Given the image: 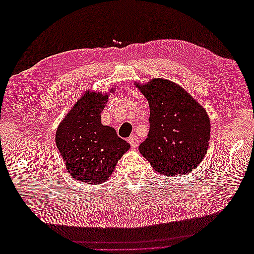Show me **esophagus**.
I'll return each mask as SVG.
<instances>
[{
  "mask_svg": "<svg viewBox=\"0 0 254 254\" xmlns=\"http://www.w3.org/2000/svg\"><path fill=\"white\" fill-rule=\"evenodd\" d=\"M128 142H129V144L131 145V147H133V148H135V147H137V146H139V139H137V136H135V135H131L128 139Z\"/></svg>",
  "mask_w": 254,
  "mask_h": 254,
  "instance_id": "34e87169",
  "label": "esophagus"
}]
</instances>
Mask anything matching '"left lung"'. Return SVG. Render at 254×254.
<instances>
[{
  "mask_svg": "<svg viewBox=\"0 0 254 254\" xmlns=\"http://www.w3.org/2000/svg\"><path fill=\"white\" fill-rule=\"evenodd\" d=\"M149 104V132L139 146L142 156L166 176L194 171L209 147L211 124L203 107L178 84L153 78L135 83Z\"/></svg>",
  "mask_w": 254,
  "mask_h": 254,
  "instance_id": "8db88e82",
  "label": "left lung"
}]
</instances>
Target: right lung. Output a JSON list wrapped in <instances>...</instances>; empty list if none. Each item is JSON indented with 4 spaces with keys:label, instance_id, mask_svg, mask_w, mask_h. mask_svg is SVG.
<instances>
[{
    "label": "right lung",
    "instance_id": "1",
    "mask_svg": "<svg viewBox=\"0 0 254 254\" xmlns=\"http://www.w3.org/2000/svg\"><path fill=\"white\" fill-rule=\"evenodd\" d=\"M108 94L86 91L56 131V146L74 179L87 184L108 180L118 161L130 148L115 129L104 126L102 111Z\"/></svg>",
    "mask_w": 254,
    "mask_h": 254
}]
</instances>
